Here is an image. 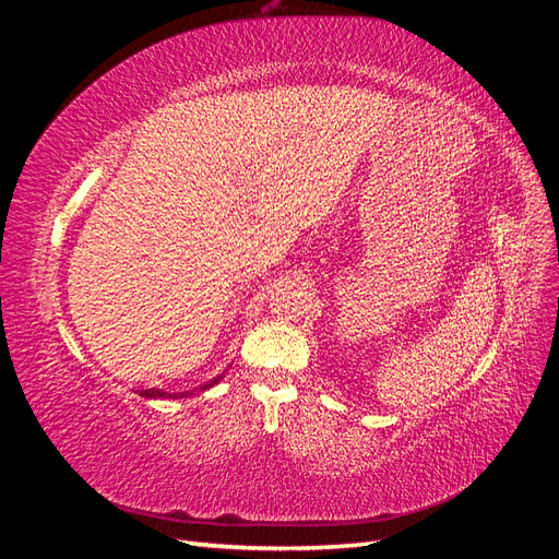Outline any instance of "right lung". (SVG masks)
Returning <instances> with one entry per match:
<instances>
[{"label": "right lung", "instance_id": "obj_1", "mask_svg": "<svg viewBox=\"0 0 559 559\" xmlns=\"http://www.w3.org/2000/svg\"><path fill=\"white\" fill-rule=\"evenodd\" d=\"M222 378H224V373L216 376V378L210 380L207 384H202L200 392H205V389L214 386ZM193 392H198V389H193ZM193 392H173V394H167V392H163V389H144L142 396H146V399H189V396H193Z\"/></svg>", "mask_w": 559, "mask_h": 559}]
</instances>
